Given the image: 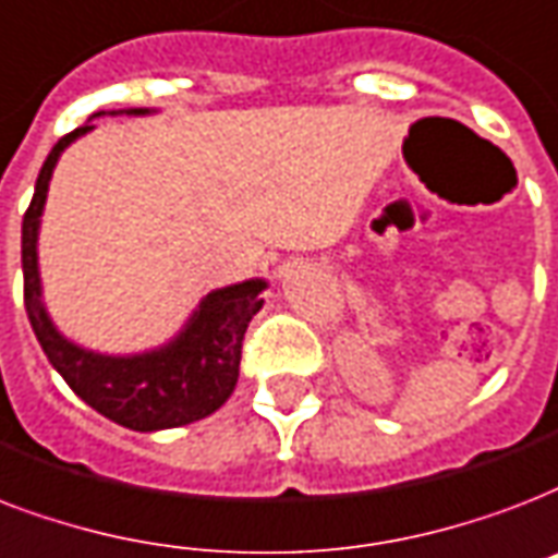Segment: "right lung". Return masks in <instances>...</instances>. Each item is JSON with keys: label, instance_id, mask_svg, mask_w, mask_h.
<instances>
[{"label": "right lung", "instance_id": "1", "mask_svg": "<svg viewBox=\"0 0 558 558\" xmlns=\"http://www.w3.org/2000/svg\"><path fill=\"white\" fill-rule=\"evenodd\" d=\"M151 113L157 110L122 108L99 110L90 119L151 117ZM90 131V122H84L72 134L58 140L34 184V198L23 216L25 313L43 354L49 356L54 372L70 383L72 392L87 407L137 433L184 427L213 415L236 389L242 336L248 330L251 316L263 307L260 295L269 289V283L263 278H248L231 287L210 289L175 336L134 354H105L63 336L46 310L37 242H40V219L54 166L75 140Z\"/></svg>", "mask_w": 558, "mask_h": 558}]
</instances>
